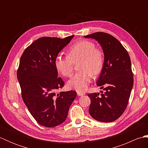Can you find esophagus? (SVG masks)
<instances>
[{
    "instance_id": "esophagus-1",
    "label": "esophagus",
    "mask_w": 148,
    "mask_h": 148,
    "mask_svg": "<svg viewBox=\"0 0 148 148\" xmlns=\"http://www.w3.org/2000/svg\"><path fill=\"white\" fill-rule=\"evenodd\" d=\"M77 94L78 96H83L84 95H85V93L81 92H77Z\"/></svg>"
}]
</instances>
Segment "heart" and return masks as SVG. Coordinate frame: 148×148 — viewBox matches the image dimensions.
Returning a JSON list of instances; mask_svg holds the SVG:
<instances>
[{"label": "heart", "mask_w": 148, "mask_h": 148, "mask_svg": "<svg viewBox=\"0 0 148 148\" xmlns=\"http://www.w3.org/2000/svg\"><path fill=\"white\" fill-rule=\"evenodd\" d=\"M93 42L89 40H81L69 48L68 56L59 54L55 58V65L63 76H70L74 62L81 61L79 72L75 73L68 81L69 88L83 92L88 86L93 75L99 74L103 65V56L100 49L95 48Z\"/></svg>", "instance_id": "1"}]
</instances>
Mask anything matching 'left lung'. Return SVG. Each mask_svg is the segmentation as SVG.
Here are the masks:
<instances>
[{
    "label": "left lung",
    "mask_w": 148,
    "mask_h": 148,
    "mask_svg": "<svg viewBox=\"0 0 148 148\" xmlns=\"http://www.w3.org/2000/svg\"><path fill=\"white\" fill-rule=\"evenodd\" d=\"M96 40L104 55L103 65L97 85L104 93L88 94L89 113L100 122H112L126 109L134 84L130 58L120 42L109 34L95 32L84 36Z\"/></svg>",
    "instance_id": "8db88e82"
}]
</instances>
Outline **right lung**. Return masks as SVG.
Instances as JSON below:
<instances>
[{"mask_svg":"<svg viewBox=\"0 0 148 148\" xmlns=\"http://www.w3.org/2000/svg\"><path fill=\"white\" fill-rule=\"evenodd\" d=\"M74 36L64 39L44 37L35 40L22 54L17 72L21 95L30 114L40 125L54 127L64 122L76 92L56 93L64 86L55 60Z\"/></svg>","mask_w":148,"mask_h":148,"instance_id":"1","label":"right lung"}]
</instances>
